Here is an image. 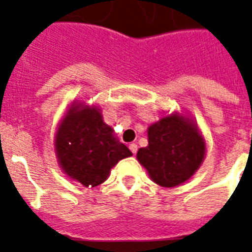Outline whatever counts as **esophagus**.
Here are the masks:
<instances>
[{
	"instance_id": "1",
	"label": "esophagus",
	"mask_w": 252,
	"mask_h": 252,
	"mask_svg": "<svg viewBox=\"0 0 252 252\" xmlns=\"http://www.w3.org/2000/svg\"><path fill=\"white\" fill-rule=\"evenodd\" d=\"M128 148H130V150H131V153L133 154L137 153V150H138V146H137L135 144H130L128 145Z\"/></svg>"
}]
</instances>
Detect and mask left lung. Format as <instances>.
<instances>
[{
  "mask_svg": "<svg viewBox=\"0 0 252 252\" xmlns=\"http://www.w3.org/2000/svg\"><path fill=\"white\" fill-rule=\"evenodd\" d=\"M148 146L137 159L156 184L165 188L188 181L201 166L207 152L205 139L193 119L184 114L165 115L148 127Z\"/></svg>",
  "mask_w": 252,
  "mask_h": 252,
  "instance_id": "obj_1",
  "label": "left lung"
}]
</instances>
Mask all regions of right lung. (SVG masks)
Wrapping results in <instances>:
<instances>
[{
    "mask_svg": "<svg viewBox=\"0 0 252 252\" xmlns=\"http://www.w3.org/2000/svg\"><path fill=\"white\" fill-rule=\"evenodd\" d=\"M55 153L59 166L83 187H98L110 176L121 159L133 156L104 124L102 110L82 102H72L55 134Z\"/></svg>",
    "mask_w": 252,
    "mask_h": 252,
    "instance_id": "add662e5",
    "label": "right lung"
}]
</instances>
